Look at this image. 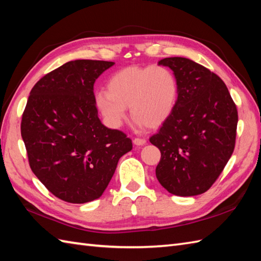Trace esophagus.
Instances as JSON below:
<instances>
[{
    "instance_id": "obj_1",
    "label": "esophagus",
    "mask_w": 261,
    "mask_h": 261,
    "mask_svg": "<svg viewBox=\"0 0 261 261\" xmlns=\"http://www.w3.org/2000/svg\"><path fill=\"white\" fill-rule=\"evenodd\" d=\"M133 143L136 145H143L145 143V139L143 138H135L133 139Z\"/></svg>"
}]
</instances>
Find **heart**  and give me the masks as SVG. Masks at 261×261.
<instances>
[{
    "mask_svg": "<svg viewBox=\"0 0 261 261\" xmlns=\"http://www.w3.org/2000/svg\"><path fill=\"white\" fill-rule=\"evenodd\" d=\"M179 86L173 72L163 65H131L109 77L107 91L95 94V103L111 128H119L129 107L138 124L158 128L171 116Z\"/></svg>",
    "mask_w": 261,
    "mask_h": 261,
    "instance_id": "b5f03b06",
    "label": "heart"
}]
</instances>
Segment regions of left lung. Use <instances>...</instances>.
Masks as SVG:
<instances>
[{
    "label": "left lung",
    "mask_w": 261,
    "mask_h": 261,
    "mask_svg": "<svg viewBox=\"0 0 261 261\" xmlns=\"http://www.w3.org/2000/svg\"><path fill=\"white\" fill-rule=\"evenodd\" d=\"M159 64L173 71L179 95L171 116L149 139L161 152L156 179L172 195H201L233 152L237 107L225 82L203 65L180 57Z\"/></svg>",
    "instance_id": "obj_1"
}]
</instances>
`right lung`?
<instances>
[{"label": "right lung", "instance_id": "obj_1", "mask_svg": "<svg viewBox=\"0 0 261 261\" xmlns=\"http://www.w3.org/2000/svg\"><path fill=\"white\" fill-rule=\"evenodd\" d=\"M114 63L75 60L35 83L21 121L33 173L57 198L84 203L102 196L131 139L101 123L93 86Z\"/></svg>", "mask_w": 261, "mask_h": 261}]
</instances>
